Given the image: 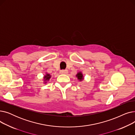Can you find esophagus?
Listing matches in <instances>:
<instances>
[{"label":"esophagus","mask_w":135,"mask_h":135,"mask_svg":"<svg viewBox=\"0 0 135 135\" xmlns=\"http://www.w3.org/2000/svg\"><path fill=\"white\" fill-rule=\"evenodd\" d=\"M68 73V70H61L60 71L61 74H66Z\"/></svg>","instance_id":"1"}]
</instances>
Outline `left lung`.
<instances>
[{
  "mask_svg": "<svg viewBox=\"0 0 135 135\" xmlns=\"http://www.w3.org/2000/svg\"><path fill=\"white\" fill-rule=\"evenodd\" d=\"M76 76L77 77V78L78 80H79L80 81H81L83 80L84 77H83V75L82 74V73L81 72H78L77 73V74L76 75Z\"/></svg>",
  "mask_w": 135,
  "mask_h": 135,
  "instance_id": "8db88e82",
  "label": "left lung"
}]
</instances>
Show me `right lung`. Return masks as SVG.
Segmentation results:
<instances>
[{
	"mask_svg": "<svg viewBox=\"0 0 135 135\" xmlns=\"http://www.w3.org/2000/svg\"><path fill=\"white\" fill-rule=\"evenodd\" d=\"M50 78H51V75H50L49 74L46 73V75H45V76H44V83H46V81H49V79H50Z\"/></svg>",
	"mask_w": 135,
	"mask_h": 135,
	"instance_id": "add662e5",
	"label": "right lung"
}]
</instances>
